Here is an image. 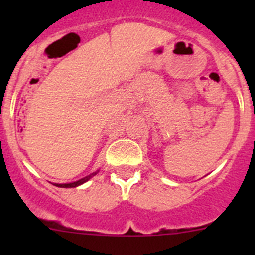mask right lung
Wrapping results in <instances>:
<instances>
[{
    "instance_id": "add662e5",
    "label": "right lung",
    "mask_w": 255,
    "mask_h": 255,
    "mask_svg": "<svg viewBox=\"0 0 255 255\" xmlns=\"http://www.w3.org/2000/svg\"><path fill=\"white\" fill-rule=\"evenodd\" d=\"M95 174H96V173H94V174H91V175L84 177V179H80V180H78V181H75V182H70V184H56V186H58V187H76V186H79V185H81V184H84V182H86L87 180H89L91 176H94Z\"/></svg>"
}]
</instances>
